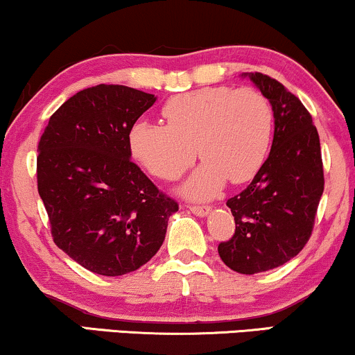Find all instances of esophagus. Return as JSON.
Listing matches in <instances>:
<instances>
[{
    "label": "esophagus",
    "instance_id": "esophagus-1",
    "mask_svg": "<svg viewBox=\"0 0 355 355\" xmlns=\"http://www.w3.org/2000/svg\"><path fill=\"white\" fill-rule=\"evenodd\" d=\"M190 211L198 216H205L210 211V207H208V205H190Z\"/></svg>",
    "mask_w": 355,
    "mask_h": 355
}]
</instances>
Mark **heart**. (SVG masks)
<instances>
[{"label": "heart", "instance_id": "obj_1", "mask_svg": "<svg viewBox=\"0 0 355 355\" xmlns=\"http://www.w3.org/2000/svg\"><path fill=\"white\" fill-rule=\"evenodd\" d=\"M166 123L139 121L130 150L162 180H177L200 157L207 160L187 183L193 198H208L225 185L245 183L261 170L271 145L275 115L256 89L228 85L178 94L165 102Z\"/></svg>", "mask_w": 355, "mask_h": 355}]
</instances>
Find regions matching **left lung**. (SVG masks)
I'll list each match as a JSON object with an SVG mask.
<instances>
[{
	"mask_svg": "<svg viewBox=\"0 0 355 355\" xmlns=\"http://www.w3.org/2000/svg\"><path fill=\"white\" fill-rule=\"evenodd\" d=\"M250 79L270 101L275 137L253 182L226 202L236 228L220 243L218 254L241 275L275 270L300 253L313 234L324 191L321 144L309 110L279 80L261 72Z\"/></svg>",
	"mask_w": 355,
	"mask_h": 355,
	"instance_id": "8db88e82",
	"label": "left lung"
}]
</instances>
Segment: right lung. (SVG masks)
I'll list each match as a JSON object with an SVG mask.
<instances>
[{"instance_id": "1", "label": "right lung", "mask_w": 355, "mask_h": 355, "mask_svg": "<svg viewBox=\"0 0 355 355\" xmlns=\"http://www.w3.org/2000/svg\"><path fill=\"white\" fill-rule=\"evenodd\" d=\"M152 94L99 84L51 115L37 145V191L58 248L102 276L139 270L160 250L178 203L130 160V130Z\"/></svg>"}]
</instances>
